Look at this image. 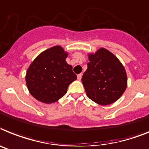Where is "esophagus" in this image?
I'll return each mask as SVG.
<instances>
[{
    "mask_svg": "<svg viewBox=\"0 0 149 149\" xmlns=\"http://www.w3.org/2000/svg\"><path fill=\"white\" fill-rule=\"evenodd\" d=\"M82 73H79V75H77V79H78V80H81V79H82Z\"/></svg>",
    "mask_w": 149,
    "mask_h": 149,
    "instance_id": "34e87169",
    "label": "esophagus"
}]
</instances>
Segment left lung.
Instances as JSON below:
<instances>
[{"mask_svg":"<svg viewBox=\"0 0 149 149\" xmlns=\"http://www.w3.org/2000/svg\"><path fill=\"white\" fill-rule=\"evenodd\" d=\"M88 68L82 82L88 98L100 105H107L120 98L127 86L124 67L105 48L88 54Z\"/></svg>","mask_w":149,"mask_h":149,"instance_id":"obj_1","label":"left lung"}]
</instances>
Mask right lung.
<instances>
[{"instance_id": "right-lung-1", "label": "right lung", "mask_w": 149, "mask_h": 149, "mask_svg": "<svg viewBox=\"0 0 149 149\" xmlns=\"http://www.w3.org/2000/svg\"><path fill=\"white\" fill-rule=\"evenodd\" d=\"M67 55L63 47L54 46L42 52L30 64L26 82L36 99L45 104L57 102L77 79L72 66L66 61Z\"/></svg>"}]
</instances>
